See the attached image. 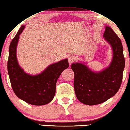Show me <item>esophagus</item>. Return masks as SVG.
<instances>
[{"mask_svg":"<svg viewBox=\"0 0 130 130\" xmlns=\"http://www.w3.org/2000/svg\"><path fill=\"white\" fill-rule=\"evenodd\" d=\"M75 57L73 55H70L69 57H68V61H69V64H72L75 61Z\"/></svg>","mask_w":130,"mask_h":130,"instance_id":"1","label":"esophagus"}]
</instances>
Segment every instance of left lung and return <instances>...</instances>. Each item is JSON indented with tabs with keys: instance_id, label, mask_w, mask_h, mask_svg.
I'll return each mask as SVG.
<instances>
[{
	"instance_id": "obj_1",
	"label": "left lung",
	"mask_w": 130,
	"mask_h": 130,
	"mask_svg": "<svg viewBox=\"0 0 130 130\" xmlns=\"http://www.w3.org/2000/svg\"><path fill=\"white\" fill-rule=\"evenodd\" d=\"M103 37L113 50V59L108 67L95 73L81 63L71 64L74 73L75 95L79 101L87 105H98L106 101L118 92L122 82L125 59L121 40L107 26Z\"/></svg>"
}]
</instances>
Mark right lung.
Wrapping results in <instances>:
<instances>
[{
    "mask_svg": "<svg viewBox=\"0 0 130 130\" xmlns=\"http://www.w3.org/2000/svg\"><path fill=\"white\" fill-rule=\"evenodd\" d=\"M24 28V25L21 26L10 45L8 74L12 88L18 98L29 104L44 105L53 100L57 79L69 64L66 59L49 66L39 74L31 75L25 73L19 66L16 56L19 35Z\"/></svg>",
    "mask_w": 130,
    "mask_h": 130,
    "instance_id": "add662e5",
    "label": "right lung"
}]
</instances>
